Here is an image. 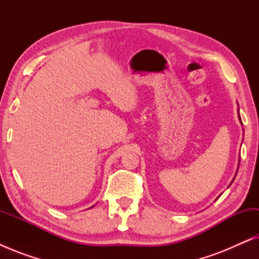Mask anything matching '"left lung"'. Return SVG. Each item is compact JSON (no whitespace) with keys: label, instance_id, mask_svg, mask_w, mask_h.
<instances>
[{"label":"left lung","instance_id":"1","mask_svg":"<svg viewBox=\"0 0 259 259\" xmlns=\"http://www.w3.org/2000/svg\"><path fill=\"white\" fill-rule=\"evenodd\" d=\"M238 115H239V113H238ZM239 119H240V118H239Z\"/></svg>","mask_w":259,"mask_h":259}]
</instances>
